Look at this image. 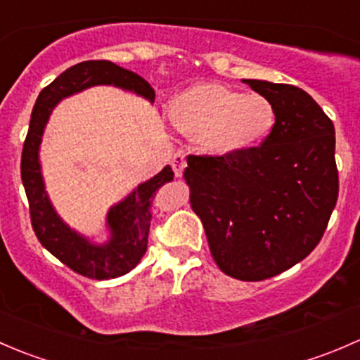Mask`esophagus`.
I'll return each mask as SVG.
<instances>
[{
    "mask_svg": "<svg viewBox=\"0 0 360 360\" xmlns=\"http://www.w3.org/2000/svg\"><path fill=\"white\" fill-rule=\"evenodd\" d=\"M170 165H172L174 174H176L177 177H181L183 176L184 169H186V158H184V155L181 153V151H177V153H174L172 158H170Z\"/></svg>",
    "mask_w": 360,
    "mask_h": 360,
    "instance_id": "obj_1",
    "label": "esophagus"
}]
</instances>
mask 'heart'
I'll use <instances>...</instances> for the list:
<instances>
[{"label": "heart", "instance_id": "b5f03b06", "mask_svg": "<svg viewBox=\"0 0 360 360\" xmlns=\"http://www.w3.org/2000/svg\"><path fill=\"white\" fill-rule=\"evenodd\" d=\"M170 120L177 130L195 136L202 151L226 157L259 144L270 134L275 115L263 96L197 83L172 101Z\"/></svg>", "mask_w": 360, "mask_h": 360}]
</instances>
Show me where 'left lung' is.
<instances>
[{
  "mask_svg": "<svg viewBox=\"0 0 360 360\" xmlns=\"http://www.w3.org/2000/svg\"><path fill=\"white\" fill-rule=\"evenodd\" d=\"M242 82L274 108L270 134L240 153L190 155L184 179L219 270L256 282L317 248L340 184L335 125L311 96L285 83Z\"/></svg>",
  "mask_w": 360,
  "mask_h": 360,
  "instance_id": "1",
  "label": "left lung"
}]
</instances>
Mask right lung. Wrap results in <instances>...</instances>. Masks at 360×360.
<instances>
[{
	"instance_id": "right-lung-1",
	"label": "right lung",
	"mask_w": 360,
	"mask_h": 360,
	"mask_svg": "<svg viewBox=\"0 0 360 360\" xmlns=\"http://www.w3.org/2000/svg\"><path fill=\"white\" fill-rule=\"evenodd\" d=\"M96 85L118 86L150 103L155 101V90L146 79L110 60H85L71 66L45 86L36 99L24 141L20 176L29 200L32 230L39 244L76 274L108 281L129 274L144 256L151 223V202L158 188L174 179V172L167 165L162 172L139 184L129 197L111 207L106 219L111 237L106 244H92L60 219L45 191L39 144L56 104L64 97Z\"/></svg>"
}]
</instances>
